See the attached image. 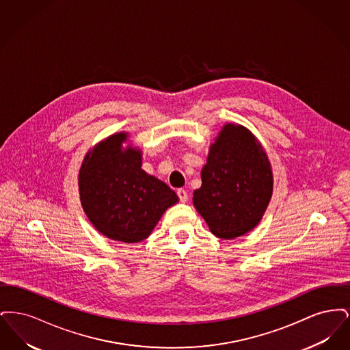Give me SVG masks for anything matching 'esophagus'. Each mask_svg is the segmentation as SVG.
Wrapping results in <instances>:
<instances>
[{
  "label": "esophagus",
  "mask_w": 350,
  "mask_h": 350,
  "mask_svg": "<svg viewBox=\"0 0 350 350\" xmlns=\"http://www.w3.org/2000/svg\"><path fill=\"white\" fill-rule=\"evenodd\" d=\"M177 194H178V198H180V200H181L183 203H186V202H187V200H189V196H187L186 190H183V189H178Z\"/></svg>",
  "instance_id": "esophagus-1"
}]
</instances>
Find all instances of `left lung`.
<instances>
[{"label": "left lung", "instance_id": "8db88e82", "mask_svg": "<svg viewBox=\"0 0 350 350\" xmlns=\"http://www.w3.org/2000/svg\"><path fill=\"white\" fill-rule=\"evenodd\" d=\"M200 177L193 203L217 237L231 240L260 223L273 194V172L267 152L248 129L223 126Z\"/></svg>", "mask_w": 350, "mask_h": 350}]
</instances>
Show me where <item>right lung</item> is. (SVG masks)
<instances>
[{
	"mask_svg": "<svg viewBox=\"0 0 350 350\" xmlns=\"http://www.w3.org/2000/svg\"><path fill=\"white\" fill-rule=\"evenodd\" d=\"M127 137V133H114L85 154L79 189L90 223L103 236L133 244L150 236L178 197L142 169V150L123 147Z\"/></svg>",
	"mask_w": 350,
	"mask_h": 350,
	"instance_id": "obj_1",
	"label": "right lung"
}]
</instances>
